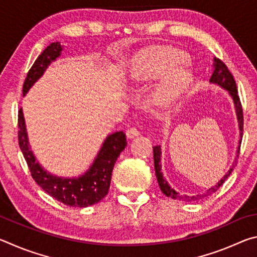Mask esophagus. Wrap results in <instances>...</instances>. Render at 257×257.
I'll use <instances>...</instances> for the list:
<instances>
[{"mask_svg": "<svg viewBox=\"0 0 257 257\" xmlns=\"http://www.w3.org/2000/svg\"><path fill=\"white\" fill-rule=\"evenodd\" d=\"M137 136H139V130H138L136 127L129 128V129L127 130V137H128V138L133 139V138L137 137Z\"/></svg>", "mask_w": 257, "mask_h": 257, "instance_id": "1", "label": "esophagus"}]
</instances>
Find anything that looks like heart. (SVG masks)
Returning <instances> with one entry per match:
<instances>
[{
    "label": "heart",
    "mask_w": 257,
    "mask_h": 257,
    "mask_svg": "<svg viewBox=\"0 0 257 257\" xmlns=\"http://www.w3.org/2000/svg\"><path fill=\"white\" fill-rule=\"evenodd\" d=\"M187 61V55L178 50H163L143 55L134 63L130 72L136 84L151 81L164 76L155 90V101L160 105H170L177 101L191 82L188 69L180 67Z\"/></svg>",
    "instance_id": "heart-1"
}]
</instances>
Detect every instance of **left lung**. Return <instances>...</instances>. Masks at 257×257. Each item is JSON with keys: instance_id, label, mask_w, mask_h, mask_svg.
I'll use <instances>...</instances> for the list:
<instances>
[{"instance_id": "1", "label": "left lung", "mask_w": 257, "mask_h": 257, "mask_svg": "<svg viewBox=\"0 0 257 257\" xmlns=\"http://www.w3.org/2000/svg\"><path fill=\"white\" fill-rule=\"evenodd\" d=\"M213 67H214V70H213L212 76L210 78V82L212 84H216L222 87V88L227 89L230 96L232 97V101L234 104V110H236V114H237V120H238V125H239V132H240V141H239V147L237 151V158L239 156V151H240V143H241V138H242V132H243V115H242V107H241V103L240 99H239L238 96V90H237V85L236 81L233 79V76L231 75V72L229 71L228 67L222 62V61L219 59H214V63H213ZM153 154H154V168H155V175L156 178H158V182L161 190L162 193L165 195V196L171 197L172 199H179V201H185V202H194V201H198V199H202L204 197L208 196L212 193H215V191L220 188L221 186L224 184V181L228 179V177L230 176V173L232 172L234 165H236V160L232 163V167L229 169V171L225 173L224 177L221 179L214 187H211L205 194L203 195H197V196H187V195H180L178 191H176L172 187L168 184V181L164 179L163 173L161 171V147L160 146H154L153 147Z\"/></svg>"}]
</instances>
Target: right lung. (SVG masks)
I'll return each mask as SVG.
<instances>
[{
	"instance_id": "obj_1",
	"label": "right lung",
	"mask_w": 257,
	"mask_h": 257,
	"mask_svg": "<svg viewBox=\"0 0 257 257\" xmlns=\"http://www.w3.org/2000/svg\"><path fill=\"white\" fill-rule=\"evenodd\" d=\"M61 51L62 46L59 42H55L51 43L42 52L26 77L23 87L24 96L30 87L43 76L51 62L59 58ZM18 128L19 146L33 179L56 201L73 207H87L98 203L106 196L110 189L113 167L121 152L127 146V138L123 132H116L106 137L92 167L85 175L78 178H61L45 171L30 151L23 108L18 112Z\"/></svg>"
}]
</instances>
